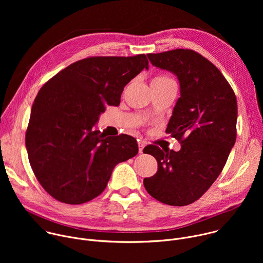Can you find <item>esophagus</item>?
<instances>
[{
	"label": "esophagus",
	"instance_id": "esophagus-1",
	"mask_svg": "<svg viewBox=\"0 0 263 263\" xmlns=\"http://www.w3.org/2000/svg\"><path fill=\"white\" fill-rule=\"evenodd\" d=\"M138 148H139V153H142V149H143V147L145 146V141H143V140H138Z\"/></svg>",
	"mask_w": 263,
	"mask_h": 263
}]
</instances>
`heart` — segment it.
<instances>
[{
    "label": "heart",
    "mask_w": 263,
    "mask_h": 263,
    "mask_svg": "<svg viewBox=\"0 0 263 263\" xmlns=\"http://www.w3.org/2000/svg\"><path fill=\"white\" fill-rule=\"evenodd\" d=\"M173 81L171 78H168L167 76H164V74H159V76L155 77L152 81V84H164L167 82Z\"/></svg>",
    "instance_id": "1"
}]
</instances>
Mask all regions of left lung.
Wrapping results in <instances>:
<instances>
[{"mask_svg": "<svg viewBox=\"0 0 263 263\" xmlns=\"http://www.w3.org/2000/svg\"><path fill=\"white\" fill-rule=\"evenodd\" d=\"M147 58L179 80L181 97L165 132L180 141L181 149L153 144L143 148L158 163L157 173L144 178V189L166 205H190L209 190L235 143L236 97L219 69L193 50L176 49Z\"/></svg>", "mask_w": 263, "mask_h": 263, "instance_id": "obj_1", "label": "left lung"}]
</instances>
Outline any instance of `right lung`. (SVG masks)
Returning a JSON list of instances; mask_svg holds the SVG:
<instances>
[{
  "label": "right lung",
  "mask_w": 263,
  "mask_h": 263,
  "mask_svg": "<svg viewBox=\"0 0 263 263\" xmlns=\"http://www.w3.org/2000/svg\"><path fill=\"white\" fill-rule=\"evenodd\" d=\"M148 68L144 54L73 62L37 93L26 132L32 171L59 202L86 203L106 189L115 166L138 153L134 137L93 130L106 105L119 106L124 87Z\"/></svg>",
  "instance_id": "obj_1"
}]
</instances>
